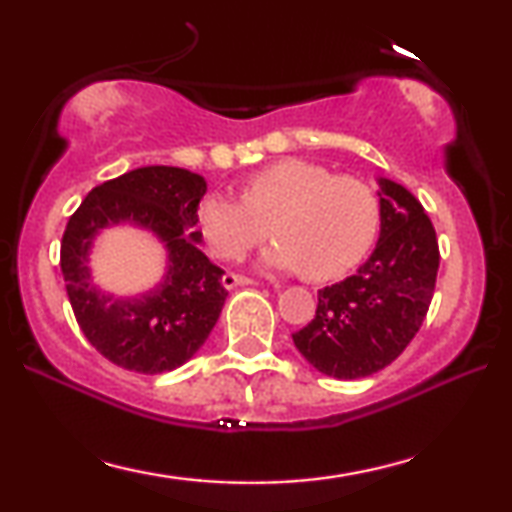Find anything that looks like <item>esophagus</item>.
I'll return each mask as SVG.
<instances>
[{"label": "esophagus", "instance_id": "esophagus-1", "mask_svg": "<svg viewBox=\"0 0 512 512\" xmlns=\"http://www.w3.org/2000/svg\"><path fill=\"white\" fill-rule=\"evenodd\" d=\"M221 282H223V286H226V289H235V286L254 284V279H249L244 275H235V272H228V275H223Z\"/></svg>", "mask_w": 512, "mask_h": 512}]
</instances>
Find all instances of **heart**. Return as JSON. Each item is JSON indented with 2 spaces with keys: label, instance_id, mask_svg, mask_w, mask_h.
Masks as SVG:
<instances>
[{
  "label": "heart",
  "instance_id": "b5f03b06",
  "mask_svg": "<svg viewBox=\"0 0 512 512\" xmlns=\"http://www.w3.org/2000/svg\"><path fill=\"white\" fill-rule=\"evenodd\" d=\"M198 228L221 261H240L268 237V268L300 272L312 282L347 275L375 240L380 207L373 188L349 174L303 158L277 160L251 174L242 198L209 193L198 205Z\"/></svg>",
  "mask_w": 512,
  "mask_h": 512
}]
</instances>
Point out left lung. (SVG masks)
<instances>
[{
  "mask_svg": "<svg viewBox=\"0 0 512 512\" xmlns=\"http://www.w3.org/2000/svg\"><path fill=\"white\" fill-rule=\"evenodd\" d=\"M380 240L352 277L319 291L314 319L293 345L319 373L359 380L380 373L415 338L438 275V240L408 188L380 179Z\"/></svg>",
  "mask_w": 512,
  "mask_h": 512,
  "instance_id": "8db88e82",
  "label": "left lung"
}]
</instances>
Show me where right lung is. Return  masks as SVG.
<instances>
[{
	"label": "right lung",
	"instance_id": "right-lung-1",
	"mask_svg": "<svg viewBox=\"0 0 512 512\" xmlns=\"http://www.w3.org/2000/svg\"><path fill=\"white\" fill-rule=\"evenodd\" d=\"M207 181L184 167L149 165L104 181L69 216L60 268L74 317L90 345L116 366L144 375L174 370L205 345L226 303L223 270L198 249V205ZM116 222L151 229L168 249L156 290L135 299L102 294L89 282L94 235Z\"/></svg>",
	"mask_w": 512,
	"mask_h": 512
}]
</instances>
